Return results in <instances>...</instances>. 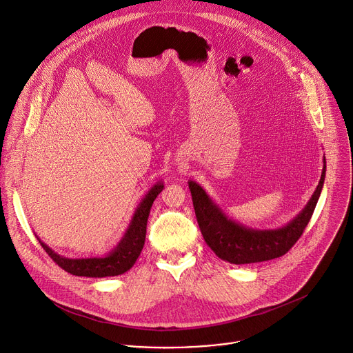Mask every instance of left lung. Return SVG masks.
<instances>
[{
	"label": "left lung",
	"mask_w": 353,
	"mask_h": 353,
	"mask_svg": "<svg viewBox=\"0 0 353 353\" xmlns=\"http://www.w3.org/2000/svg\"><path fill=\"white\" fill-rule=\"evenodd\" d=\"M325 169L324 158L321 179L306 207L285 226L268 230L247 228L230 219L203 187L190 180L192 205L204 240L221 260L236 265L268 261L286 254L310 222L324 185Z\"/></svg>",
	"instance_id": "1"
}]
</instances>
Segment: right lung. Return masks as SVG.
<instances>
[{
    "instance_id": "right-lung-1",
    "label": "right lung",
    "mask_w": 353,
    "mask_h": 353,
    "mask_svg": "<svg viewBox=\"0 0 353 353\" xmlns=\"http://www.w3.org/2000/svg\"><path fill=\"white\" fill-rule=\"evenodd\" d=\"M163 183H157L150 188L145 196L138 204L132 219L119 241V244L105 257H90V259H67L57 254L54 250L44 244L39 237V243L46 250V253L53 259L59 267L64 271L77 275V276H88V278H105V276H116L127 272L138 260L141 251L145 244L146 236V223L148 216L152 208L154 201L163 190Z\"/></svg>"
}]
</instances>
